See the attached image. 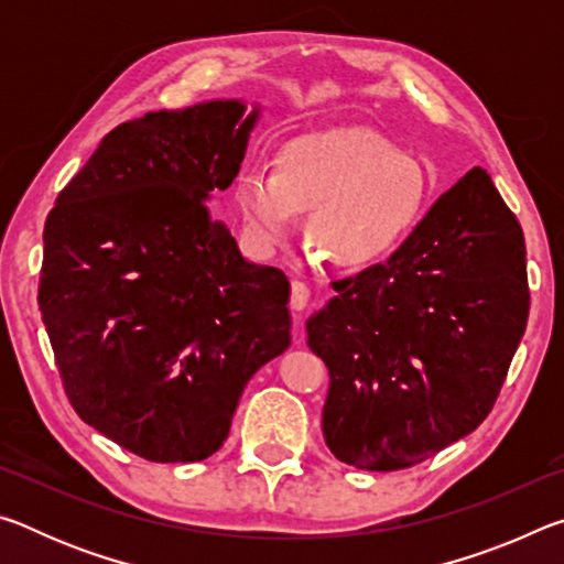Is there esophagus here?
Returning <instances> with one entry per match:
<instances>
[{
	"mask_svg": "<svg viewBox=\"0 0 564 564\" xmlns=\"http://www.w3.org/2000/svg\"><path fill=\"white\" fill-rule=\"evenodd\" d=\"M308 299H311V291L308 285L301 283V281H293L291 283V308L295 313H301L305 305H308Z\"/></svg>",
	"mask_w": 564,
	"mask_h": 564,
	"instance_id": "1",
	"label": "esophagus"
}]
</instances>
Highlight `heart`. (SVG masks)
<instances>
[{"label": "heart", "instance_id": "obj_1", "mask_svg": "<svg viewBox=\"0 0 564 564\" xmlns=\"http://www.w3.org/2000/svg\"><path fill=\"white\" fill-rule=\"evenodd\" d=\"M427 174L415 156L368 129H328L285 141L273 174L243 169L234 196L256 251L289 241L299 212L305 236L343 271L386 259L423 218Z\"/></svg>", "mask_w": 564, "mask_h": 564}]
</instances>
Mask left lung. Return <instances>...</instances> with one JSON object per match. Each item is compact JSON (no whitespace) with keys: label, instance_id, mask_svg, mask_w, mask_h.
<instances>
[{"label":"left lung","instance_id":"obj_1","mask_svg":"<svg viewBox=\"0 0 564 564\" xmlns=\"http://www.w3.org/2000/svg\"><path fill=\"white\" fill-rule=\"evenodd\" d=\"M333 289L305 330L330 376L323 437L340 463L400 470L488 417L530 311L522 228L488 171H467L386 263Z\"/></svg>","mask_w":564,"mask_h":564}]
</instances>
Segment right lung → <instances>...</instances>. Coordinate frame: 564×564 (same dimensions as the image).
<instances>
[{"instance_id": "add662e5", "label": "right lung", "mask_w": 564, "mask_h": 564, "mask_svg": "<svg viewBox=\"0 0 564 564\" xmlns=\"http://www.w3.org/2000/svg\"><path fill=\"white\" fill-rule=\"evenodd\" d=\"M261 117L241 99L119 123L44 224L40 311L76 413L151 463L206 460L291 346V283L208 212Z\"/></svg>"}]
</instances>
